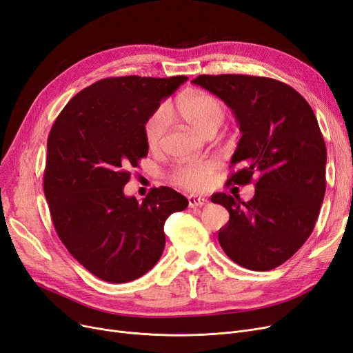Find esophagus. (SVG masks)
I'll return each instance as SVG.
<instances>
[{
	"instance_id": "34e87169",
	"label": "esophagus",
	"mask_w": 353,
	"mask_h": 353,
	"mask_svg": "<svg viewBox=\"0 0 353 353\" xmlns=\"http://www.w3.org/2000/svg\"><path fill=\"white\" fill-rule=\"evenodd\" d=\"M208 203L207 199H204V196H199V195H190L188 196V205L191 208H196V207H203Z\"/></svg>"
}]
</instances>
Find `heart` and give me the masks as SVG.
Here are the masks:
<instances>
[{
	"instance_id": "1",
	"label": "heart",
	"mask_w": 353,
	"mask_h": 353,
	"mask_svg": "<svg viewBox=\"0 0 353 353\" xmlns=\"http://www.w3.org/2000/svg\"><path fill=\"white\" fill-rule=\"evenodd\" d=\"M175 110L182 121L204 136L216 133L225 119V108L219 98L196 90L182 92L176 98ZM168 125V111L165 108L154 111L145 125V137L149 149L154 150L162 145ZM219 166L220 163L214 158L182 163L171 172V181L185 190L200 191L208 185L210 176L217 171Z\"/></svg>"
}]
</instances>
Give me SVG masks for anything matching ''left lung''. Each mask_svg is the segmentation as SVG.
I'll return each instance as SVG.
<instances>
[{
    "instance_id": "left-lung-1",
    "label": "left lung",
    "mask_w": 353,
    "mask_h": 353,
    "mask_svg": "<svg viewBox=\"0 0 353 353\" xmlns=\"http://www.w3.org/2000/svg\"><path fill=\"white\" fill-rule=\"evenodd\" d=\"M191 82L217 95L242 133L230 161L239 171L229 182L246 185L258 176L248 203L211 195L230 214L219 230L220 246L248 270H274L312 234L326 192L327 152L317 119L297 91L272 78L200 75Z\"/></svg>"
}]
</instances>
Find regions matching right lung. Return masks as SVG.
<instances>
[{"label":"right lung","instance_id":"obj_1","mask_svg":"<svg viewBox=\"0 0 353 353\" xmlns=\"http://www.w3.org/2000/svg\"><path fill=\"white\" fill-rule=\"evenodd\" d=\"M187 77L105 78L70 100L52 125L43 190L62 243L107 283L137 279L165 248V220L188 207L169 187L125 196L130 168L148 154L145 124Z\"/></svg>","mask_w":353,"mask_h":353}]
</instances>
